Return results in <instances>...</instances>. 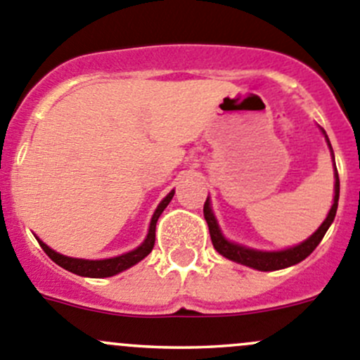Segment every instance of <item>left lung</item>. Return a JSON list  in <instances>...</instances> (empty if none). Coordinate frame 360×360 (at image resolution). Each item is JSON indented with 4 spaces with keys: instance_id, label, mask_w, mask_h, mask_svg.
I'll list each match as a JSON object with an SVG mask.
<instances>
[{
    "instance_id": "1",
    "label": "left lung",
    "mask_w": 360,
    "mask_h": 360,
    "mask_svg": "<svg viewBox=\"0 0 360 360\" xmlns=\"http://www.w3.org/2000/svg\"><path fill=\"white\" fill-rule=\"evenodd\" d=\"M329 148H331V144H329ZM335 177H336L335 202H333L331 210H329L328 217H326L324 223L321 224V228H319V230L315 231L308 240H304L303 244L296 245V248H291V249L278 250V252H263V250L248 249V248H242V245L238 244H233V242H228L226 238L223 237V233H221L219 226H217L216 217H214L212 210H210V202L209 198H207L205 203H203V217H205L207 224H209V233H210V240H212L214 249H216L219 254H223L224 257H228V259L237 261V263L245 264V266H250L254 268V270H261V271L282 270V268H288V266H292V264L300 263V261H303L304 257L310 256V254L314 252V249L321 244V240L324 238L328 228L331 226V223L335 221L338 198H340V177H338V170L335 172Z\"/></svg>"
}]
</instances>
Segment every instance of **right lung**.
Here are the masks:
<instances>
[{
  "label": "right lung",
  "instance_id": "1",
  "mask_svg": "<svg viewBox=\"0 0 360 360\" xmlns=\"http://www.w3.org/2000/svg\"><path fill=\"white\" fill-rule=\"evenodd\" d=\"M172 197H174V191H170V193L167 195L162 202H160L157 210H155L153 217H151L150 231H148L146 240H144L137 249L130 250V252H127V254H122V256L111 257V259H99V261L76 259V257H68V256H63V254L56 252V250L50 249L49 245L43 244L41 240H38V242H39V245H41V249L46 252V256H49L53 263H57L59 266H63L64 270L71 271V274L82 275V277H92V278L112 277V275L120 274V271L127 270V268H130V266H134L136 263H139L141 259H144V257L151 252V249H153V245H155V228H157V221H158L160 214L163 212V209H165V207L169 205V202L172 200Z\"/></svg>",
  "mask_w": 360,
  "mask_h": 360
}]
</instances>
